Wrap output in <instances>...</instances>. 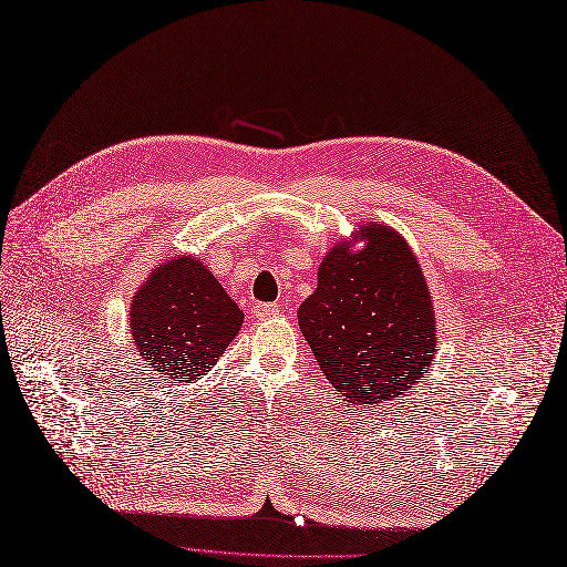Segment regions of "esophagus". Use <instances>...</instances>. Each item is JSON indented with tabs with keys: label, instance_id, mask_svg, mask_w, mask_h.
Masks as SVG:
<instances>
[{
	"label": "esophagus",
	"instance_id": "1",
	"mask_svg": "<svg viewBox=\"0 0 567 567\" xmlns=\"http://www.w3.org/2000/svg\"><path fill=\"white\" fill-rule=\"evenodd\" d=\"M251 311H254V318L267 320V318L279 316V313H281V307H279V305H256Z\"/></svg>",
	"mask_w": 567,
	"mask_h": 567
}]
</instances>
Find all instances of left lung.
Listing matches in <instances>:
<instances>
[{"label": "left lung", "instance_id": "8db88e82", "mask_svg": "<svg viewBox=\"0 0 567 567\" xmlns=\"http://www.w3.org/2000/svg\"><path fill=\"white\" fill-rule=\"evenodd\" d=\"M364 241H339L318 267V286L298 311L326 379L348 406L406 394L436 355L434 305L417 258L381 221L355 230Z\"/></svg>", "mask_w": 567, "mask_h": 567}]
</instances>
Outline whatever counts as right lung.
<instances>
[{
  "mask_svg": "<svg viewBox=\"0 0 567 567\" xmlns=\"http://www.w3.org/2000/svg\"><path fill=\"white\" fill-rule=\"evenodd\" d=\"M128 316L136 353L166 381L205 375L245 320L209 269L188 256L152 269Z\"/></svg>",
  "mask_w": 567,
  "mask_h": 567,
  "instance_id": "right-lung-1",
  "label": "right lung"
}]
</instances>
